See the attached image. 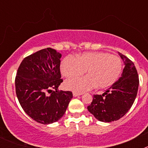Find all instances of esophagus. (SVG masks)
Returning <instances> with one entry per match:
<instances>
[{
  "instance_id": "obj_1",
  "label": "esophagus",
  "mask_w": 148,
  "mask_h": 148,
  "mask_svg": "<svg viewBox=\"0 0 148 148\" xmlns=\"http://www.w3.org/2000/svg\"><path fill=\"white\" fill-rule=\"evenodd\" d=\"M73 96H75V97H76V96H78V95H82V93H78V92H73Z\"/></svg>"
}]
</instances>
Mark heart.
I'll list each match as a JSON object with an SVG mask.
<instances>
[{
    "label": "heart",
    "mask_w": 148,
    "mask_h": 148,
    "mask_svg": "<svg viewBox=\"0 0 148 148\" xmlns=\"http://www.w3.org/2000/svg\"><path fill=\"white\" fill-rule=\"evenodd\" d=\"M122 70L119 57L104 52L85 53L75 58L68 56L61 64L62 75L66 78L78 76L87 72V75L71 78L65 82L66 88L82 92L93 88L104 89L118 80Z\"/></svg>",
    "instance_id": "obj_1"
}]
</instances>
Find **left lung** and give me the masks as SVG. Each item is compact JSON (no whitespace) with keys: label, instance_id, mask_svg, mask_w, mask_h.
<instances>
[{"label":"left lung","instance_id":"obj_1","mask_svg":"<svg viewBox=\"0 0 148 148\" xmlns=\"http://www.w3.org/2000/svg\"><path fill=\"white\" fill-rule=\"evenodd\" d=\"M125 64L121 76L102 95H94L87 110L100 121L111 122L125 116L133 105L138 92V75L135 65L119 53Z\"/></svg>","mask_w":148,"mask_h":148}]
</instances>
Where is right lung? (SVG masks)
<instances>
[{"mask_svg": "<svg viewBox=\"0 0 148 148\" xmlns=\"http://www.w3.org/2000/svg\"><path fill=\"white\" fill-rule=\"evenodd\" d=\"M61 53L52 48L40 49L26 57L15 77V91L21 108L37 122L48 125L64 116L73 98L71 91H62L60 72Z\"/></svg>", "mask_w": 148, "mask_h": 148, "instance_id": "obj_1", "label": "right lung"}]
</instances>
